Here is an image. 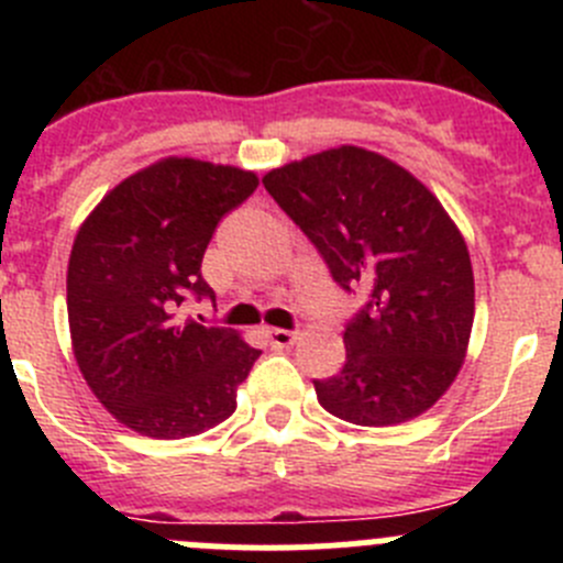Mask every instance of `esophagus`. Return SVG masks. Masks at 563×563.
I'll list each match as a JSON object with an SVG mask.
<instances>
[{"label": "esophagus", "instance_id": "obj_1", "mask_svg": "<svg viewBox=\"0 0 563 563\" xmlns=\"http://www.w3.org/2000/svg\"><path fill=\"white\" fill-rule=\"evenodd\" d=\"M266 338H269V343L275 345V349H288V345L297 340V332H291V329H266Z\"/></svg>", "mask_w": 563, "mask_h": 563}]
</instances>
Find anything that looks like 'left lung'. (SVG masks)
Here are the masks:
<instances>
[{"label": "left lung", "mask_w": 563, "mask_h": 563, "mask_svg": "<svg viewBox=\"0 0 563 563\" xmlns=\"http://www.w3.org/2000/svg\"><path fill=\"white\" fill-rule=\"evenodd\" d=\"M264 187L332 280L365 291L345 323L343 371L313 382L318 402L365 428L428 411L455 382L474 323L468 247L439 198L360 146L275 168Z\"/></svg>", "instance_id": "8db88e82"}]
</instances>
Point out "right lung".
I'll return each instance as SVG.
<instances>
[{"mask_svg": "<svg viewBox=\"0 0 563 563\" xmlns=\"http://www.w3.org/2000/svg\"><path fill=\"white\" fill-rule=\"evenodd\" d=\"M258 187L255 174L168 157L128 176L73 242L67 318L73 351L98 400L152 439H185L236 408L261 351L234 329L181 321L214 299L201 261L220 220Z\"/></svg>", "mask_w": 563, "mask_h": 563, "instance_id": "right-lung-1", "label": "right lung"}]
</instances>
